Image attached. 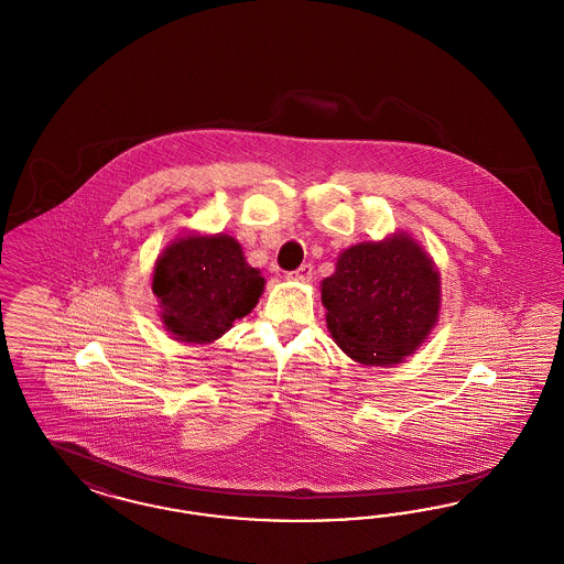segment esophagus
<instances>
[{
  "mask_svg": "<svg viewBox=\"0 0 564 564\" xmlns=\"http://www.w3.org/2000/svg\"><path fill=\"white\" fill-rule=\"evenodd\" d=\"M288 279L292 281H302L308 283L312 279V264H302L297 271L288 272Z\"/></svg>",
  "mask_w": 564,
  "mask_h": 564,
  "instance_id": "obj_1",
  "label": "esophagus"
}]
</instances>
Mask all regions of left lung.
Instances as JSON below:
<instances>
[{"label": "left lung", "instance_id": "1", "mask_svg": "<svg viewBox=\"0 0 564 564\" xmlns=\"http://www.w3.org/2000/svg\"><path fill=\"white\" fill-rule=\"evenodd\" d=\"M327 329L351 360L367 367L404 362L437 325L442 279L433 258L406 231L339 253L323 279Z\"/></svg>", "mask_w": 564, "mask_h": 564}]
</instances>
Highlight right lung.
Wrapping results in <instances>:
<instances>
[{"mask_svg":"<svg viewBox=\"0 0 564 564\" xmlns=\"http://www.w3.org/2000/svg\"><path fill=\"white\" fill-rule=\"evenodd\" d=\"M264 276L246 262L231 235L192 231L175 237L155 260L152 292L164 330L181 344H213L248 316Z\"/></svg>","mask_w":564,"mask_h":564,"instance_id":"1","label":"right lung"}]
</instances>
